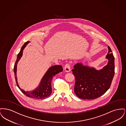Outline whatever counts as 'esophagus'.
Wrapping results in <instances>:
<instances>
[{
  "mask_svg": "<svg viewBox=\"0 0 126 126\" xmlns=\"http://www.w3.org/2000/svg\"><path fill=\"white\" fill-rule=\"evenodd\" d=\"M64 68H65V70L66 72H70V70H71V69H70V65L68 63L66 64L65 66V67H64Z\"/></svg>",
  "mask_w": 126,
  "mask_h": 126,
  "instance_id": "1",
  "label": "esophagus"
}]
</instances>
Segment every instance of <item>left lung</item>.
Wrapping results in <instances>:
<instances>
[{
	"label": "left lung",
	"instance_id": "obj_1",
	"mask_svg": "<svg viewBox=\"0 0 126 126\" xmlns=\"http://www.w3.org/2000/svg\"><path fill=\"white\" fill-rule=\"evenodd\" d=\"M106 58L107 65L97 70L94 67L77 63L74 66L72 73L76 82L74 92L79 98L85 100H93L104 94L110 88L115 73L114 57L111 49L108 46Z\"/></svg>",
	"mask_w": 126,
	"mask_h": 126
}]
</instances>
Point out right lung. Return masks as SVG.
<instances>
[{
	"label": "right lung",
	"instance_id": "add662e5",
	"mask_svg": "<svg viewBox=\"0 0 126 126\" xmlns=\"http://www.w3.org/2000/svg\"><path fill=\"white\" fill-rule=\"evenodd\" d=\"M30 42L29 41H27L25 42L19 53L17 55V59L15 62L14 71L15 73V77L17 86H18L21 91L29 97L32 98L34 99H43L49 96L52 92L51 88V81L52 78L57 74L62 72L63 71L62 66L60 65H55L49 67L47 72L45 74L44 76L42 78L40 85L35 89L31 91H25L24 90L21 89L18 85L17 83V79L16 77V70H17V65L19 60L21 59L23 55V52L24 48Z\"/></svg>",
	"mask_w": 126,
	"mask_h": 126
}]
</instances>
